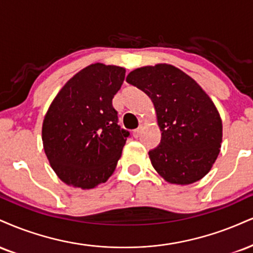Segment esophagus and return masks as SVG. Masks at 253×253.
<instances>
[{
  "label": "esophagus",
  "mask_w": 253,
  "mask_h": 253,
  "mask_svg": "<svg viewBox=\"0 0 253 253\" xmlns=\"http://www.w3.org/2000/svg\"><path fill=\"white\" fill-rule=\"evenodd\" d=\"M140 128H136V129H134L133 130V136H134V138H139V135H140Z\"/></svg>",
  "instance_id": "34e87169"
}]
</instances>
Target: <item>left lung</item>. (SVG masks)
Wrapping results in <instances>:
<instances>
[{"label":"left lung","mask_w":253,"mask_h":253,"mask_svg":"<svg viewBox=\"0 0 253 253\" xmlns=\"http://www.w3.org/2000/svg\"><path fill=\"white\" fill-rule=\"evenodd\" d=\"M126 81L147 94L156 108L161 140L148 152L156 171L178 185L208 174L220 151L223 124L203 88L166 63L136 68Z\"/></svg>","instance_id":"8db88e82"}]
</instances>
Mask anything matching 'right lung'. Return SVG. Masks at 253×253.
<instances>
[{"label":"right lung","instance_id":"add662e5","mask_svg":"<svg viewBox=\"0 0 253 253\" xmlns=\"http://www.w3.org/2000/svg\"><path fill=\"white\" fill-rule=\"evenodd\" d=\"M125 68L94 63L61 88L42 125L51 169L63 182L89 190L113 174L129 132L118 125L112 100Z\"/></svg>","mask_w":253,"mask_h":253}]
</instances>
